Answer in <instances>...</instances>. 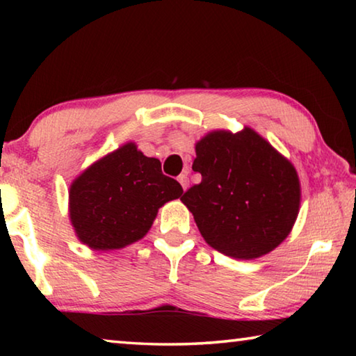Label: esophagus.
<instances>
[{
    "label": "esophagus",
    "mask_w": 356,
    "mask_h": 356,
    "mask_svg": "<svg viewBox=\"0 0 356 356\" xmlns=\"http://www.w3.org/2000/svg\"><path fill=\"white\" fill-rule=\"evenodd\" d=\"M177 180H179V184L182 185V188H184V190L188 188V185H190V180H188V177H186V174H180V176L177 177Z\"/></svg>",
    "instance_id": "1"
}]
</instances>
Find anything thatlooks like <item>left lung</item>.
Wrapping results in <instances>:
<instances>
[{"label": "left lung", "instance_id": "8db88e82", "mask_svg": "<svg viewBox=\"0 0 356 356\" xmlns=\"http://www.w3.org/2000/svg\"><path fill=\"white\" fill-rule=\"evenodd\" d=\"M193 171L201 184L180 201L212 248L256 259L289 236L300 207L297 171L256 131L209 134L196 144Z\"/></svg>", "mask_w": 356, "mask_h": 356}]
</instances>
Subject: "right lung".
Here are the masks:
<instances>
[{
	"mask_svg": "<svg viewBox=\"0 0 356 356\" xmlns=\"http://www.w3.org/2000/svg\"><path fill=\"white\" fill-rule=\"evenodd\" d=\"M184 190L134 143L88 168L70 186V220L92 250H116L146 236L159 209Z\"/></svg>",
	"mask_w": 356,
	"mask_h": 356,
	"instance_id": "1",
	"label": "right lung"
}]
</instances>
